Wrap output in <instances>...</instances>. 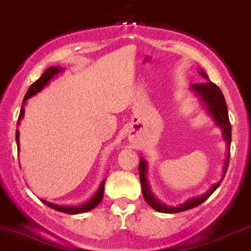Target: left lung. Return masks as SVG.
Returning a JSON list of instances; mask_svg holds the SVG:
<instances>
[{"mask_svg":"<svg viewBox=\"0 0 251 251\" xmlns=\"http://www.w3.org/2000/svg\"><path fill=\"white\" fill-rule=\"evenodd\" d=\"M201 76L207 78V75H206L203 71H201ZM192 89L197 93L198 95L201 98L203 103L206 104V107L208 108V112L213 115L214 120L218 124L220 127L223 128V133H224L225 140L227 142V147H230L231 144V125L230 120H228V113H227V106L226 101H225L224 95H223L222 90L217 84H214L213 82H207V83L203 84H193ZM227 158L226 162H225V168H224V176L226 174V170L228 167V159H230V152H227ZM223 176V178H224ZM139 178H140V184H142V192L143 197L147 200V202L153 210L162 212V213H177V212H182L191 210L193 207H197L200 203H202L207 199L208 197H211L212 193L216 191L219 187V184L222 183V181H219L217 184H213L211 187V189L206 194L201 195V197L194 198V199L188 200L182 205L177 206V207H169V206L164 205V203L159 202L158 200L151 194L150 188H149V184L147 182V163H145L144 159L139 162Z\"/></svg>","mask_w":251,"mask_h":251,"instance_id":"obj_1","label":"left lung"}]
</instances>
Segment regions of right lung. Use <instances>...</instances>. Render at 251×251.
<instances>
[{"label":"right lung","mask_w":251,"mask_h":251,"mask_svg":"<svg viewBox=\"0 0 251 251\" xmlns=\"http://www.w3.org/2000/svg\"><path fill=\"white\" fill-rule=\"evenodd\" d=\"M62 70H63L62 68L50 67L48 70H46L45 73H44L43 75L40 76V78L37 79V81H35L34 83H33L31 87L28 88V90H27L26 95H25V99H24V101H23V106H21V111H20V115H19L18 124L20 123V119H23V118H24V114H25V103H26L27 99H29V98H31V96L35 95V94H37V93H39L40 90L43 89V88L49 83L50 79H51L54 75H57V74L60 73V71H62ZM16 143H18V148H19V130H16ZM104 182H106V180L102 181V183H101L100 188H99L98 192H96L95 194L93 195L92 199H90L88 202L83 203V205H81V206H59V205H53V203H51V202H49V201H45V200H43V202L45 203V205H48L49 207L53 208V210H56V211L63 212V213H68V214L84 213V212H88V211L93 210V208H94V207H96V206H98L99 203H100L101 200H102Z\"/></svg>","instance_id":"1"}]
</instances>
